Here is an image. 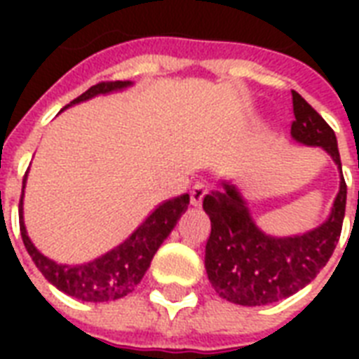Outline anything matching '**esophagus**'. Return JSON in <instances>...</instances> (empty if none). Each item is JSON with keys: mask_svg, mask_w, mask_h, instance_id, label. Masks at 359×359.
Wrapping results in <instances>:
<instances>
[{"mask_svg": "<svg viewBox=\"0 0 359 359\" xmlns=\"http://www.w3.org/2000/svg\"><path fill=\"white\" fill-rule=\"evenodd\" d=\"M207 184L205 182H196V184L191 186L190 190V203L194 205V207H201L203 203V197L207 196Z\"/></svg>", "mask_w": 359, "mask_h": 359, "instance_id": "esophagus-1", "label": "esophagus"}]
</instances>
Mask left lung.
I'll use <instances>...</instances> for the list:
<instances>
[{
    "label": "left lung",
    "instance_id": "obj_1",
    "mask_svg": "<svg viewBox=\"0 0 359 359\" xmlns=\"http://www.w3.org/2000/svg\"><path fill=\"white\" fill-rule=\"evenodd\" d=\"M292 111L290 135L304 145L323 147L334 158L341 173L339 194L323 225L283 238L257 227L233 182L224 180L219 190L205 196L203 208L210 218L205 268L214 290L238 306H266L304 289L326 266L341 236L346 182L334 130L296 91Z\"/></svg>",
    "mask_w": 359,
    "mask_h": 359
}]
</instances>
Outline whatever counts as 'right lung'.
<instances>
[{"label":"right lung","instance_id":"1","mask_svg":"<svg viewBox=\"0 0 359 359\" xmlns=\"http://www.w3.org/2000/svg\"><path fill=\"white\" fill-rule=\"evenodd\" d=\"M132 86V81H100L97 86L89 87L83 95L74 98L69 106L97 95H106L111 91H121L124 87ZM65 106V108H69ZM25 179L22 182V197H20V233L27 253L31 255L35 266L42 272V276L65 294L74 296L81 302H111L124 298L135 289L145 276L147 268L151 266V261L158 248L169 236L177 225V219L184 212L190 203V196H182L163 201L152 210L143 224L124 240L123 244L108 251L106 255L98 257L95 261L83 262V264H63L46 257L36 250L33 242L27 236L24 225V188Z\"/></svg>","mask_w":359,"mask_h":359}]
</instances>
